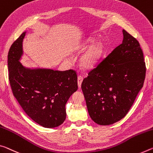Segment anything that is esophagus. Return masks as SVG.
<instances>
[{"mask_svg": "<svg viewBox=\"0 0 153 153\" xmlns=\"http://www.w3.org/2000/svg\"><path fill=\"white\" fill-rule=\"evenodd\" d=\"M82 81H83V77L81 76H79L78 77H77V84H78V87L79 88H81Z\"/></svg>", "mask_w": 153, "mask_h": 153, "instance_id": "esophagus-1", "label": "esophagus"}]
</instances>
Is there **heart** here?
Returning <instances> with one entry per match:
<instances>
[{
    "mask_svg": "<svg viewBox=\"0 0 153 153\" xmlns=\"http://www.w3.org/2000/svg\"><path fill=\"white\" fill-rule=\"evenodd\" d=\"M93 42L94 40L93 39L89 38L85 42L79 45L76 52L77 54L83 52L93 43ZM103 45L102 43L98 42L94 43L82 56L80 59V67L84 69H90L93 68L94 65L97 62L99 59H100L101 54H103Z\"/></svg>",
    "mask_w": 153,
    "mask_h": 153,
    "instance_id": "b5f03b06",
    "label": "heart"
}]
</instances>
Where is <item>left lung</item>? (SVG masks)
Masks as SVG:
<instances>
[{"label":"left lung","instance_id":"1","mask_svg":"<svg viewBox=\"0 0 153 153\" xmlns=\"http://www.w3.org/2000/svg\"><path fill=\"white\" fill-rule=\"evenodd\" d=\"M123 40L90 71L82 90L90 116L100 125L118 122L127 115L146 76L140 43L125 30Z\"/></svg>","mask_w":153,"mask_h":153}]
</instances>
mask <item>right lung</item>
Instances as JSON below:
<instances>
[{
	"mask_svg": "<svg viewBox=\"0 0 153 153\" xmlns=\"http://www.w3.org/2000/svg\"><path fill=\"white\" fill-rule=\"evenodd\" d=\"M25 34L13 43L8 53L9 80L13 96L35 123L45 128L59 127L66 118L68 99L78 87L76 72L24 67L20 60Z\"/></svg>",
	"mask_w": 153,
	"mask_h": 153,
	"instance_id": "obj_1",
	"label": "right lung"
}]
</instances>
